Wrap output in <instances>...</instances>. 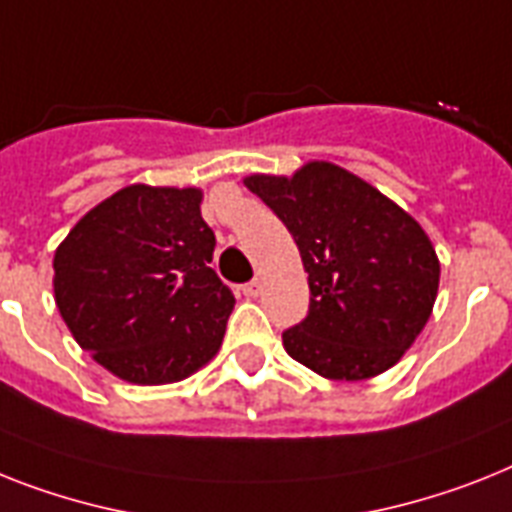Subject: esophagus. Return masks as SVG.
<instances>
[{
    "label": "esophagus",
    "instance_id": "esophagus-1",
    "mask_svg": "<svg viewBox=\"0 0 512 512\" xmlns=\"http://www.w3.org/2000/svg\"><path fill=\"white\" fill-rule=\"evenodd\" d=\"M261 290H264V282L261 280H253L248 282V285H243V295H246V298H259Z\"/></svg>",
    "mask_w": 512,
    "mask_h": 512
}]
</instances>
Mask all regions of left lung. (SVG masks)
<instances>
[{"mask_svg": "<svg viewBox=\"0 0 512 512\" xmlns=\"http://www.w3.org/2000/svg\"><path fill=\"white\" fill-rule=\"evenodd\" d=\"M243 183L285 222L308 272V316L282 332L287 356L340 382L392 369L437 301L439 259L424 227L332 162Z\"/></svg>", "mask_w": 512, "mask_h": 512, "instance_id": "left-lung-1", "label": "left lung"}]
</instances>
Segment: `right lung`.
<instances>
[{"label":"right lung","instance_id":"1","mask_svg":"<svg viewBox=\"0 0 512 512\" xmlns=\"http://www.w3.org/2000/svg\"><path fill=\"white\" fill-rule=\"evenodd\" d=\"M201 188L135 183L54 251V301L80 348L130 384H170L217 356L235 298L211 269Z\"/></svg>","mask_w":512,"mask_h":512}]
</instances>
